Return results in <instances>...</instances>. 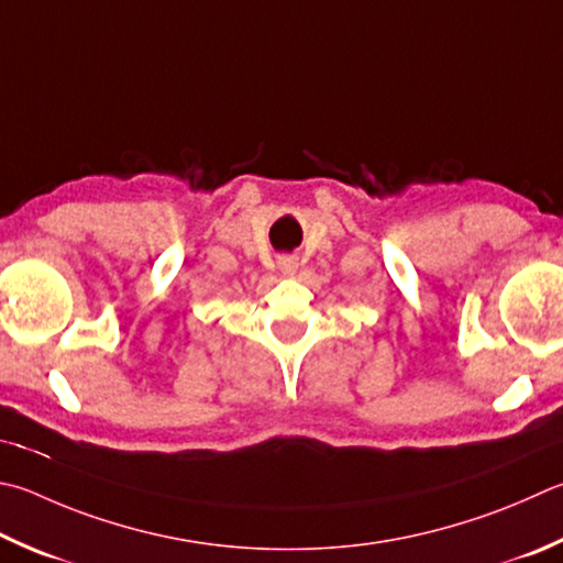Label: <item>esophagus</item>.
Here are the masks:
<instances>
[{"mask_svg": "<svg viewBox=\"0 0 563 563\" xmlns=\"http://www.w3.org/2000/svg\"><path fill=\"white\" fill-rule=\"evenodd\" d=\"M278 268L285 275H292L295 271H298V258H292V255H283V258H278Z\"/></svg>", "mask_w": 563, "mask_h": 563, "instance_id": "1", "label": "esophagus"}]
</instances>
